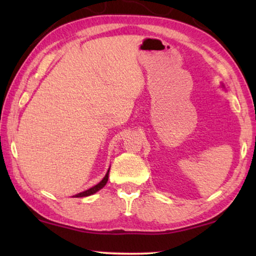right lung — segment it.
Here are the masks:
<instances>
[{"mask_svg": "<svg viewBox=\"0 0 256 256\" xmlns=\"http://www.w3.org/2000/svg\"><path fill=\"white\" fill-rule=\"evenodd\" d=\"M108 174H110V170H107V172H106V175H105V177H104V178L99 182V183L97 184V185H94V186H92V188H89V190H84V192H81V193H78V194H76V198H84V196H92V194H94L96 192H98L99 190H102L104 186L106 185V183H107V180H108Z\"/></svg>", "mask_w": 256, "mask_h": 256, "instance_id": "add662e5", "label": "right lung"}]
</instances>
